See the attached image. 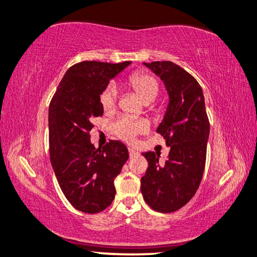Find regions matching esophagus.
Returning a JSON list of instances; mask_svg holds the SVG:
<instances>
[{
    "mask_svg": "<svg viewBox=\"0 0 257 257\" xmlns=\"http://www.w3.org/2000/svg\"><path fill=\"white\" fill-rule=\"evenodd\" d=\"M128 153H129V157H135V155H138V152H136L135 149L132 147L128 148Z\"/></svg>",
    "mask_w": 257,
    "mask_h": 257,
    "instance_id": "34e87169",
    "label": "esophagus"
}]
</instances>
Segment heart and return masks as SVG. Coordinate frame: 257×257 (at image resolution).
<instances>
[{
  "label": "heart",
  "instance_id": "heart-1",
  "mask_svg": "<svg viewBox=\"0 0 257 257\" xmlns=\"http://www.w3.org/2000/svg\"><path fill=\"white\" fill-rule=\"evenodd\" d=\"M128 85L141 97V99L145 103L153 102L157 98L159 91H160L158 80L146 72L133 73L128 78ZM116 99H117V90H116L115 85L109 84L100 93V104L105 111H111L116 106ZM148 128L149 124L146 119L131 117V116H122V117L113 121L111 124L113 134L128 142L134 141L136 136L146 133Z\"/></svg>",
  "mask_w": 257,
  "mask_h": 257
}]
</instances>
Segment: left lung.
Wrapping results in <instances>:
<instances>
[{
  "mask_svg": "<svg viewBox=\"0 0 257 257\" xmlns=\"http://www.w3.org/2000/svg\"><path fill=\"white\" fill-rule=\"evenodd\" d=\"M161 78L170 96L157 133L171 151L164 165L155 152L144 153L148 161L141 178L144 199L153 210L170 213L186 205L197 192L206 161L210 122L203 90L194 78L172 61L144 63Z\"/></svg>",
  "mask_w": 257,
  "mask_h": 257,
  "instance_id": "left-lung-1",
  "label": "left lung"
}]
</instances>
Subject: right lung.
<instances>
[{
  "instance_id": "obj_1",
  "label": "right lung",
  "mask_w": 257,
  "mask_h": 257,
  "mask_svg": "<svg viewBox=\"0 0 257 257\" xmlns=\"http://www.w3.org/2000/svg\"><path fill=\"white\" fill-rule=\"evenodd\" d=\"M131 61H82L66 71L50 103V158L66 199L85 213H98L112 203L113 180L128 160L121 141L103 148L90 142L92 119L103 115L99 96L112 77Z\"/></svg>"
}]
</instances>
